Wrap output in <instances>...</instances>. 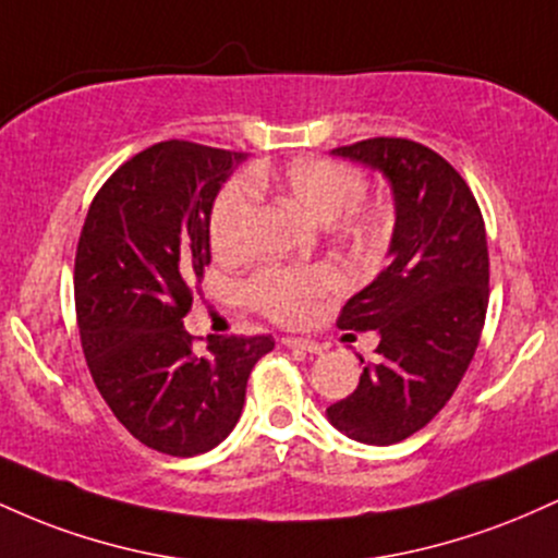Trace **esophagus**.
I'll list each match as a JSON object with an SVG mask.
<instances>
[{"mask_svg":"<svg viewBox=\"0 0 558 558\" xmlns=\"http://www.w3.org/2000/svg\"><path fill=\"white\" fill-rule=\"evenodd\" d=\"M280 343H283L286 349L306 351V354H319V351H323V345L315 343V341H310V338H291V336H286Z\"/></svg>","mask_w":558,"mask_h":558,"instance_id":"34e87169","label":"esophagus"}]
</instances>
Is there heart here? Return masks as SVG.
<instances>
[{
  "mask_svg": "<svg viewBox=\"0 0 558 558\" xmlns=\"http://www.w3.org/2000/svg\"><path fill=\"white\" fill-rule=\"evenodd\" d=\"M299 204L319 222H338L362 241H380L388 233V213L377 204L362 202L367 181L351 165L325 157L293 159L280 178L257 175L252 183L233 181L215 198L209 215V241L217 257L239 259L252 243V222L257 213V189L270 185ZM345 275L332 265L315 267H262L246 280L243 293L248 304L280 325H304L317 315L319 304L343 291Z\"/></svg>",
  "mask_w": 558,
  "mask_h": 558,
  "instance_id": "b5f03b06",
  "label": "heart"
}]
</instances>
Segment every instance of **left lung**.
<instances>
[{
	"label": "left lung",
	"instance_id": "left-lung-1",
	"mask_svg": "<svg viewBox=\"0 0 558 558\" xmlns=\"http://www.w3.org/2000/svg\"><path fill=\"white\" fill-rule=\"evenodd\" d=\"M332 155L388 178L396 228L390 265L338 317L343 330H377V362L328 420L360 444L390 446L446 407L475 356L490 293L485 222L464 178L417 141L380 136Z\"/></svg>",
	"mask_w": 558,
	"mask_h": 558
}]
</instances>
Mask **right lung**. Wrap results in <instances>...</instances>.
I'll return each instance as SVG.
<instances>
[{
    "mask_svg": "<svg viewBox=\"0 0 558 558\" xmlns=\"http://www.w3.org/2000/svg\"><path fill=\"white\" fill-rule=\"evenodd\" d=\"M246 155L159 141L96 191L75 252V317L101 399L133 438L196 457L241 417L252 367L272 336H209L204 351L183 317L209 262V213Z\"/></svg>",
    "mask_w": 558,
    "mask_h": 558,
    "instance_id": "right-lung-1",
    "label": "right lung"
}]
</instances>
